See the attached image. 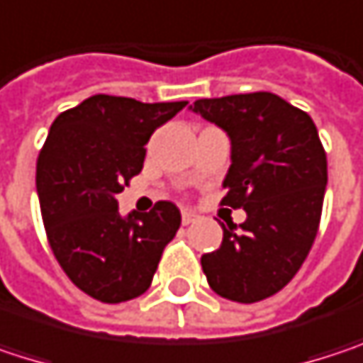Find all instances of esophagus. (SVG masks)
Listing matches in <instances>:
<instances>
[{
  "instance_id": "obj_1",
  "label": "esophagus",
  "mask_w": 363,
  "mask_h": 363,
  "mask_svg": "<svg viewBox=\"0 0 363 363\" xmlns=\"http://www.w3.org/2000/svg\"><path fill=\"white\" fill-rule=\"evenodd\" d=\"M197 218H199L197 212H193V210H182V225H191V223H195Z\"/></svg>"
}]
</instances>
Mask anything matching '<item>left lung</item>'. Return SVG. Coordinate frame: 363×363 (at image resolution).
<instances>
[{
  "label": "left lung",
  "instance_id": "left-lung-1",
  "mask_svg": "<svg viewBox=\"0 0 363 363\" xmlns=\"http://www.w3.org/2000/svg\"><path fill=\"white\" fill-rule=\"evenodd\" d=\"M189 109L231 138L220 203L248 214L240 229L223 225V244L201 256V269L218 296L258 303L296 275L315 242L326 151L313 119L271 92L199 99Z\"/></svg>",
  "mask_w": 363,
  "mask_h": 363
}]
</instances>
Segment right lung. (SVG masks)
Here are the masks:
<instances>
[{
  "mask_svg": "<svg viewBox=\"0 0 363 363\" xmlns=\"http://www.w3.org/2000/svg\"><path fill=\"white\" fill-rule=\"evenodd\" d=\"M181 103L96 94L60 113L37 157V195L50 248L67 277L101 303L149 290L181 227L172 201L121 216L115 195L143 170L145 145Z\"/></svg>",
  "mask_w": 363,
  "mask_h": 363,
  "instance_id": "right-lung-1",
  "label": "right lung"
}]
</instances>
